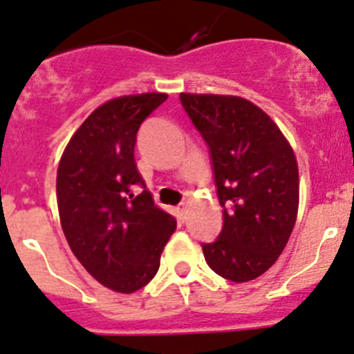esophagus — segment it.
Masks as SVG:
<instances>
[{
    "instance_id": "esophagus-1",
    "label": "esophagus",
    "mask_w": 354,
    "mask_h": 354,
    "mask_svg": "<svg viewBox=\"0 0 354 354\" xmlns=\"http://www.w3.org/2000/svg\"><path fill=\"white\" fill-rule=\"evenodd\" d=\"M185 210H187V205L185 204H180L177 207V212H178V219H180L182 222H184V219H185Z\"/></svg>"
}]
</instances>
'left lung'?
Instances as JSON below:
<instances>
[{"label":"left lung","instance_id":"1","mask_svg":"<svg viewBox=\"0 0 354 354\" xmlns=\"http://www.w3.org/2000/svg\"><path fill=\"white\" fill-rule=\"evenodd\" d=\"M180 103L212 158L224 225L202 244L209 268L248 283L268 271L288 244L299 205L291 145L268 113L229 95L180 93Z\"/></svg>","mask_w":354,"mask_h":354}]
</instances>
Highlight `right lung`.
<instances>
[{
	"label": "right lung",
	"instance_id": "right-lung-1",
	"mask_svg": "<svg viewBox=\"0 0 354 354\" xmlns=\"http://www.w3.org/2000/svg\"><path fill=\"white\" fill-rule=\"evenodd\" d=\"M165 100V93H142L103 103L58 165V212L70 249L98 283L124 295L152 281L177 225L156 205L133 157L142 122ZM135 185L145 187L138 196Z\"/></svg>",
	"mask_w": 354,
	"mask_h": 354
}]
</instances>
